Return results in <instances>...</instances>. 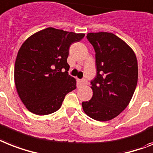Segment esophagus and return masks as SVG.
<instances>
[{
  "mask_svg": "<svg viewBox=\"0 0 153 153\" xmlns=\"http://www.w3.org/2000/svg\"><path fill=\"white\" fill-rule=\"evenodd\" d=\"M86 83H87V82H86L85 79H82V80L79 81V86H80V87H82V86H84L85 85H86Z\"/></svg>",
  "mask_w": 153,
  "mask_h": 153,
  "instance_id": "1",
  "label": "esophagus"
}]
</instances>
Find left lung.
<instances>
[{"instance_id": "obj_1", "label": "left lung", "mask_w": 153, "mask_h": 153, "mask_svg": "<svg viewBox=\"0 0 153 153\" xmlns=\"http://www.w3.org/2000/svg\"><path fill=\"white\" fill-rule=\"evenodd\" d=\"M94 46L97 76L91 82L93 97L82 103L84 112L97 121H108L129 105L138 77L137 57L133 49L112 33H87Z\"/></svg>"}]
</instances>
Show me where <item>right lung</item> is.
Wrapping results in <instances>:
<instances>
[{
	"instance_id": "right-lung-1",
	"label": "right lung",
	"mask_w": 153,
	"mask_h": 153,
	"mask_svg": "<svg viewBox=\"0 0 153 153\" xmlns=\"http://www.w3.org/2000/svg\"><path fill=\"white\" fill-rule=\"evenodd\" d=\"M85 33L48 27L36 32L21 45L15 63L19 97L30 112L45 115L56 111L64 97L76 88L68 74L69 48Z\"/></svg>"
}]
</instances>
